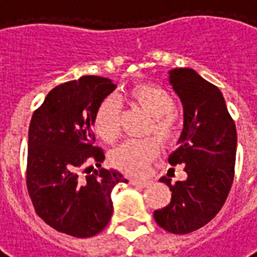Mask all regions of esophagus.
Returning <instances> with one entry per match:
<instances>
[{"mask_svg":"<svg viewBox=\"0 0 257 257\" xmlns=\"http://www.w3.org/2000/svg\"><path fill=\"white\" fill-rule=\"evenodd\" d=\"M129 182H131V184L138 186V187H149L151 184L150 180H139V179H131Z\"/></svg>","mask_w":257,"mask_h":257,"instance_id":"34e87169","label":"esophagus"}]
</instances>
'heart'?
Wrapping results in <instances>:
<instances>
[{
    "label": "heart",
    "instance_id": "1",
    "mask_svg": "<svg viewBox=\"0 0 257 257\" xmlns=\"http://www.w3.org/2000/svg\"><path fill=\"white\" fill-rule=\"evenodd\" d=\"M129 100L151 115L149 132H153L164 145L171 143L178 134V118L173 114L175 100L169 90L160 85L142 82L128 90ZM93 128L104 142H112L119 135V106L115 99L104 97L93 115ZM160 156L156 139L128 140L111 151L110 161L126 175H143Z\"/></svg>",
    "mask_w": 257,
    "mask_h": 257
}]
</instances>
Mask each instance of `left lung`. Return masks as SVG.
Listing matches in <instances>:
<instances>
[{
	"mask_svg": "<svg viewBox=\"0 0 257 257\" xmlns=\"http://www.w3.org/2000/svg\"><path fill=\"white\" fill-rule=\"evenodd\" d=\"M169 84L183 104V131L171 165H184L187 179L169 186L172 198L154 212L157 224L173 234H187L209 223L226 202L234 180L237 129L217 86L193 68H173Z\"/></svg>",
	"mask_w": 257,
	"mask_h": 257,
	"instance_id": "1",
	"label": "left lung"
}]
</instances>
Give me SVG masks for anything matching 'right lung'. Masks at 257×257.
I'll return each instance as SVG.
<instances>
[{
  "instance_id": "add662e5",
  "label": "right lung",
  "mask_w": 257,
  "mask_h": 257,
  "mask_svg": "<svg viewBox=\"0 0 257 257\" xmlns=\"http://www.w3.org/2000/svg\"><path fill=\"white\" fill-rule=\"evenodd\" d=\"M115 88L111 79L84 75L53 88L31 117L27 190L37 215L71 237L99 234L111 219L112 189L128 183L101 168L104 153L93 146L96 108Z\"/></svg>"
}]
</instances>
